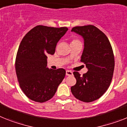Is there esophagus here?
Here are the masks:
<instances>
[{
    "label": "esophagus",
    "instance_id": "esophagus-1",
    "mask_svg": "<svg viewBox=\"0 0 127 127\" xmlns=\"http://www.w3.org/2000/svg\"><path fill=\"white\" fill-rule=\"evenodd\" d=\"M66 75L67 76H70V75H73V73H72L71 71H70V70H66Z\"/></svg>",
    "mask_w": 127,
    "mask_h": 127
}]
</instances>
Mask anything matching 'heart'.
I'll list each match as a JSON object with an SVG mask.
<instances>
[{"label":"heart","instance_id":"b5f03b06","mask_svg":"<svg viewBox=\"0 0 127 127\" xmlns=\"http://www.w3.org/2000/svg\"><path fill=\"white\" fill-rule=\"evenodd\" d=\"M77 42H81L79 39H77V38H74L71 41V44H75V43H77Z\"/></svg>","mask_w":127,"mask_h":127}]
</instances>
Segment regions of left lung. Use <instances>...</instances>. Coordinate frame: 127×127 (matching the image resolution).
<instances>
[{
    "mask_svg": "<svg viewBox=\"0 0 127 127\" xmlns=\"http://www.w3.org/2000/svg\"><path fill=\"white\" fill-rule=\"evenodd\" d=\"M72 31L84 38L81 62L86 64L88 70L83 76L73 72L76 84L71 87V92L77 99L90 103L101 97L111 83L114 55L108 37L94 26H75Z\"/></svg>",
    "mask_w": 127,
    "mask_h": 127,
    "instance_id": "left-lung-1",
    "label": "left lung"
}]
</instances>
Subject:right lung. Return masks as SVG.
Wrapping results in <instances>:
<instances>
[{"label":"right lung","instance_id":"add662e5","mask_svg":"<svg viewBox=\"0 0 127 127\" xmlns=\"http://www.w3.org/2000/svg\"><path fill=\"white\" fill-rule=\"evenodd\" d=\"M68 30L66 27L39 25L26 34L15 59L19 86L31 100L44 103L53 97L66 75L63 68L50 70L48 54L55 53L57 42Z\"/></svg>","mask_w":127,"mask_h":127}]
</instances>
